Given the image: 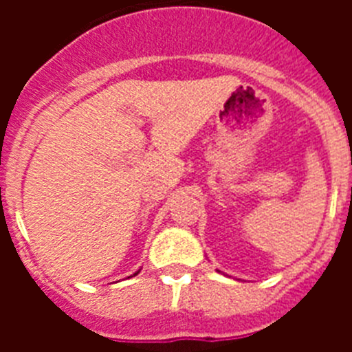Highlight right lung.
Returning a JSON list of instances; mask_svg holds the SVG:
<instances>
[{"instance_id": "obj_1", "label": "right lung", "mask_w": 352, "mask_h": 352, "mask_svg": "<svg viewBox=\"0 0 352 352\" xmlns=\"http://www.w3.org/2000/svg\"><path fill=\"white\" fill-rule=\"evenodd\" d=\"M139 272H141V270H139ZM139 272H135V273H133V275H132V276H135V275H138V273H139ZM129 278H130V276H129Z\"/></svg>"}]
</instances>
